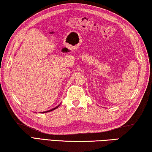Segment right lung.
<instances>
[{"mask_svg":"<svg viewBox=\"0 0 152 152\" xmlns=\"http://www.w3.org/2000/svg\"><path fill=\"white\" fill-rule=\"evenodd\" d=\"M61 104V103H60ZM60 104H58V105L57 106V107H54V108H53V109H50V110H49V111H43V112H41V113H48V112H50V111H53V110H54V109H57L58 107H59L60 105Z\"/></svg>","mask_w":152,"mask_h":152,"instance_id":"obj_1","label":"right lung"}]
</instances>
